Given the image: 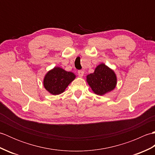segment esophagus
Masks as SVG:
<instances>
[{
	"label": "esophagus",
	"mask_w": 155,
	"mask_h": 155,
	"mask_svg": "<svg viewBox=\"0 0 155 155\" xmlns=\"http://www.w3.org/2000/svg\"><path fill=\"white\" fill-rule=\"evenodd\" d=\"M84 71H82V70H81V71H78V76H79L80 77H83V76L84 75Z\"/></svg>",
	"instance_id": "obj_1"
}]
</instances>
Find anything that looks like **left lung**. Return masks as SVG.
I'll return each mask as SVG.
<instances>
[{
	"label": "left lung",
	"instance_id": "8db88e82",
	"mask_svg": "<svg viewBox=\"0 0 155 155\" xmlns=\"http://www.w3.org/2000/svg\"><path fill=\"white\" fill-rule=\"evenodd\" d=\"M87 81L95 94L104 95L116 87L117 77L112 69L101 63L97 66L93 73L87 76Z\"/></svg>",
	"mask_w": 155,
	"mask_h": 155
}]
</instances>
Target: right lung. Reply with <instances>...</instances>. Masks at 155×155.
I'll return each instance as SVG.
<instances>
[{"label": "right lung", "instance_id": "right-lung-1", "mask_svg": "<svg viewBox=\"0 0 155 155\" xmlns=\"http://www.w3.org/2000/svg\"><path fill=\"white\" fill-rule=\"evenodd\" d=\"M75 77V74L72 72L57 67L46 74L43 84L45 89L51 94H60L63 93Z\"/></svg>", "mask_w": 155, "mask_h": 155}]
</instances>
